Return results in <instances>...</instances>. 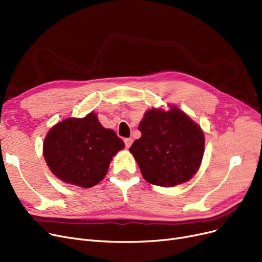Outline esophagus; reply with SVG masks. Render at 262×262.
I'll return each instance as SVG.
<instances>
[{
	"instance_id": "esophagus-1",
	"label": "esophagus",
	"mask_w": 262,
	"mask_h": 262,
	"mask_svg": "<svg viewBox=\"0 0 262 262\" xmlns=\"http://www.w3.org/2000/svg\"><path fill=\"white\" fill-rule=\"evenodd\" d=\"M124 142H125V146H126L127 147V149H128V147L132 145V143H133V138H125L124 139Z\"/></svg>"
}]
</instances>
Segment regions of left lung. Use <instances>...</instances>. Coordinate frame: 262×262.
I'll list each match as a JSON object with an SVG mask.
<instances>
[{
  "label": "left lung",
  "instance_id": "1",
  "mask_svg": "<svg viewBox=\"0 0 262 262\" xmlns=\"http://www.w3.org/2000/svg\"><path fill=\"white\" fill-rule=\"evenodd\" d=\"M147 110L139 123L141 137L129 152L142 177L151 184L173 187L194 177L204 153V134L199 125L176 106Z\"/></svg>",
  "mask_w": 262,
  "mask_h": 262
}]
</instances>
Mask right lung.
Here are the masks:
<instances>
[{
    "label": "right lung",
    "mask_w": 262,
    "mask_h": 262,
    "mask_svg": "<svg viewBox=\"0 0 262 262\" xmlns=\"http://www.w3.org/2000/svg\"><path fill=\"white\" fill-rule=\"evenodd\" d=\"M124 146L116 132L105 128L96 113L90 112L56 123L45 138L42 153L56 178L90 188L105 178L112 157Z\"/></svg>",
    "instance_id": "right-lung-1"
}]
</instances>
